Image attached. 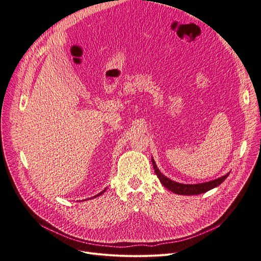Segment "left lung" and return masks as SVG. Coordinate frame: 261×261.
<instances>
[{
	"label": "left lung",
	"mask_w": 261,
	"mask_h": 261,
	"mask_svg": "<svg viewBox=\"0 0 261 261\" xmlns=\"http://www.w3.org/2000/svg\"><path fill=\"white\" fill-rule=\"evenodd\" d=\"M151 162H152V166H154L155 173L157 175V177L159 178L160 182L162 183V186H164L168 191H171L175 194L178 195H199L205 193L214 188L218 187L219 185L226 179V177L229 175V173H227L226 175L217 178L215 180H212L208 182H204V183H198V185H183V183H179V182H175L173 180H171L170 178L165 177L160 171L159 168L157 167L154 159L151 158Z\"/></svg>",
	"instance_id": "obj_1"
}]
</instances>
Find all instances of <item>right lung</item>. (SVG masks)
Returning a JSON list of instances; mask_svg holds the SVG:
<instances>
[{"label":"right lung","mask_w":261,"mask_h":261,"mask_svg":"<svg viewBox=\"0 0 261 261\" xmlns=\"http://www.w3.org/2000/svg\"><path fill=\"white\" fill-rule=\"evenodd\" d=\"M104 192H105V190H104V191H102V192H101V193H99V194H98V195H96V196H94V197H98V196H100V195H102V194H103V193H104Z\"/></svg>","instance_id":"add662e5"}]
</instances>
